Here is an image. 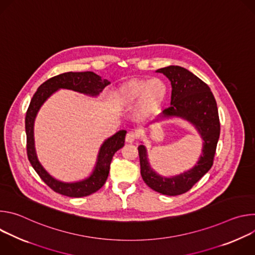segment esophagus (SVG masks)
Segmentation results:
<instances>
[{"instance_id":"1","label":"esophagus","mask_w":255,"mask_h":255,"mask_svg":"<svg viewBox=\"0 0 255 255\" xmlns=\"http://www.w3.org/2000/svg\"><path fill=\"white\" fill-rule=\"evenodd\" d=\"M136 139H137V134L133 131H129L126 135V138H125L127 143H133Z\"/></svg>"}]
</instances>
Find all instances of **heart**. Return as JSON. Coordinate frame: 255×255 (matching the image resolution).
<instances>
[{"mask_svg": "<svg viewBox=\"0 0 255 255\" xmlns=\"http://www.w3.org/2000/svg\"><path fill=\"white\" fill-rule=\"evenodd\" d=\"M167 87L157 78L134 80L121 86L115 92L116 103L125 109L134 107L139 101L140 112L144 116L154 114L166 99Z\"/></svg>", "mask_w": 255, "mask_h": 255, "instance_id": "obj_1", "label": "heart"}]
</instances>
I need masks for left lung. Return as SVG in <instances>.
<instances>
[{"label":"left lung","mask_w":255,"mask_h":255,"mask_svg":"<svg viewBox=\"0 0 255 255\" xmlns=\"http://www.w3.org/2000/svg\"><path fill=\"white\" fill-rule=\"evenodd\" d=\"M156 72L163 74L171 85V100L168 107L154 121L180 118L191 123L203 139L202 152L197 163L190 169L173 176H163L150 165L145 145L138 146L141 176L150 189L166 196L181 195L193 188L212 167L218 140L220 121L216 100L202 80L190 70L169 65Z\"/></svg>","instance_id":"1"}]
</instances>
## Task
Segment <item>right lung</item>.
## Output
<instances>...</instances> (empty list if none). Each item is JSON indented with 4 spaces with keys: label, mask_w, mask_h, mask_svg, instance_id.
<instances>
[{
    "label": "right lung",
    "mask_w": 255,
    "mask_h": 255,
    "mask_svg": "<svg viewBox=\"0 0 255 255\" xmlns=\"http://www.w3.org/2000/svg\"><path fill=\"white\" fill-rule=\"evenodd\" d=\"M110 84L111 83L108 80H103L93 71L64 72L44 82L34 94L30 102L25 118L28 159L44 183L58 194L71 198H82L90 196L100 190L108 178L114 154L124 146L127 131L120 130L103 142L97 156L95 167L88 177L82 180L66 183V181H61L53 177L38 159L34 140L35 118L46 100L60 89L78 92L90 97H98Z\"/></svg>",
    "instance_id": "add662e5"
}]
</instances>
